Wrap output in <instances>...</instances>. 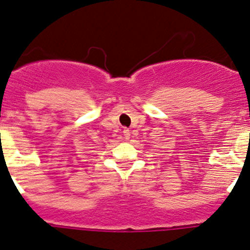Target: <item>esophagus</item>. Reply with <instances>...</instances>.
Returning a JSON list of instances; mask_svg holds the SVG:
<instances>
[{"label":"esophagus","instance_id":"obj_1","mask_svg":"<svg viewBox=\"0 0 250 250\" xmlns=\"http://www.w3.org/2000/svg\"><path fill=\"white\" fill-rule=\"evenodd\" d=\"M123 133H125V138H128V137H129V129H125L123 130Z\"/></svg>","mask_w":250,"mask_h":250}]
</instances>
